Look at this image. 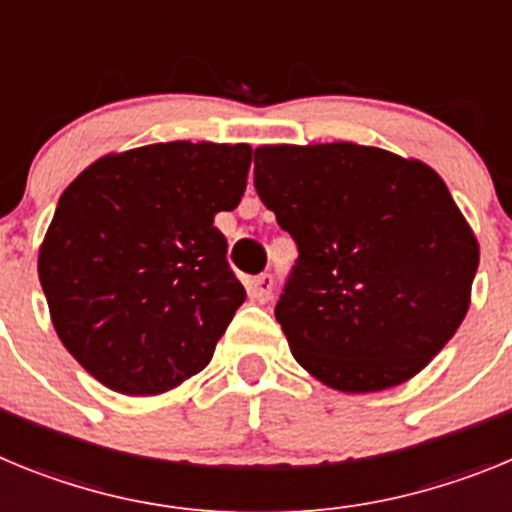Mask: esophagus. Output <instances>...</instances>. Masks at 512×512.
I'll list each match as a JSON object with an SVG mask.
<instances>
[{
    "mask_svg": "<svg viewBox=\"0 0 512 512\" xmlns=\"http://www.w3.org/2000/svg\"><path fill=\"white\" fill-rule=\"evenodd\" d=\"M271 292H274V277H271V274H261V277L253 279L251 287H248V295L256 302H266L271 297Z\"/></svg>",
    "mask_w": 512,
    "mask_h": 512,
    "instance_id": "1",
    "label": "esophagus"
}]
</instances>
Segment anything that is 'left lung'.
Instances as JSON below:
<instances>
[{
	"label": "left lung",
	"mask_w": 512,
	"mask_h": 512,
	"mask_svg": "<svg viewBox=\"0 0 512 512\" xmlns=\"http://www.w3.org/2000/svg\"><path fill=\"white\" fill-rule=\"evenodd\" d=\"M253 158L261 202L300 251L274 310L297 364L351 395L415 377L467 315L479 266L441 176L356 143Z\"/></svg>",
	"instance_id": "obj_1"
}]
</instances>
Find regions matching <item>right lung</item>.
<instances>
[{
	"label": "right lung",
	"instance_id": "obj_1",
	"mask_svg": "<svg viewBox=\"0 0 512 512\" xmlns=\"http://www.w3.org/2000/svg\"><path fill=\"white\" fill-rule=\"evenodd\" d=\"M251 146L107 153L58 200L38 256L53 328L97 382L161 395L200 374L246 300L217 212L246 192Z\"/></svg>",
	"mask_w": 512,
	"mask_h": 512
}]
</instances>
